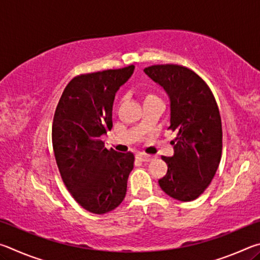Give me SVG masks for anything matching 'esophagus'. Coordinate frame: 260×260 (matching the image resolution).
Instances as JSON below:
<instances>
[{"instance_id": "obj_1", "label": "esophagus", "mask_w": 260, "mask_h": 260, "mask_svg": "<svg viewBox=\"0 0 260 260\" xmlns=\"http://www.w3.org/2000/svg\"><path fill=\"white\" fill-rule=\"evenodd\" d=\"M138 158L141 161H150L153 159V157L151 155H148V153H139Z\"/></svg>"}]
</instances>
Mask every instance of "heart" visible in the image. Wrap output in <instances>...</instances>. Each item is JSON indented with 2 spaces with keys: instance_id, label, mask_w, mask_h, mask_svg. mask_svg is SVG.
<instances>
[{
  "instance_id": "b5f03b06",
  "label": "heart",
  "mask_w": 260,
  "mask_h": 260,
  "mask_svg": "<svg viewBox=\"0 0 260 260\" xmlns=\"http://www.w3.org/2000/svg\"><path fill=\"white\" fill-rule=\"evenodd\" d=\"M151 99H156V98L153 95H150V94L144 96V101H148V100H151Z\"/></svg>"
}]
</instances>
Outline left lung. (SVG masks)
<instances>
[{
	"instance_id": "1",
	"label": "left lung",
	"mask_w": 260,
	"mask_h": 260,
	"mask_svg": "<svg viewBox=\"0 0 260 260\" xmlns=\"http://www.w3.org/2000/svg\"><path fill=\"white\" fill-rule=\"evenodd\" d=\"M143 71L169 96V128L177 133L171 141L173 156H161L167 173L158 183L172 199L193 201L212 181L221 159L222 128L218 104L206 82L186 67L161 64Z\"/></svg>"
}]
</instances>
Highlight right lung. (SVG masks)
Listing matches in <instances>:
<instances>
[{"instance_id":"obj_1","label":"right lung","mask_w":260,"mask_h":260,"mask_svg":"<svg viewBox=\"0 0 260 260\" xmlns=\"http://www.w3.org/2000/svg\"><path fill=\"white\" fill-rule=\"evenodd\" d=\"M134 69L73 78L56 108L51 140L57 167L73 199L91 213L110 212L125 199L134 155L108 150L100 138L111 131L114 96Z\"/></svg>"}]
</instances>
